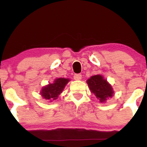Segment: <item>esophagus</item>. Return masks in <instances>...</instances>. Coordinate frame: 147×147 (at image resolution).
<instances>
[{"instance_id":"34e87169","label":"esophagus","mask_w":147,"mask_h":147,"mask_svg":"<svg viewBox=\"0 0 147 147\" xmlns=\"http://www.w3.org/2000/svg\"><path fill=\"white\" fill-rule=\"evenodd\" d=\"M82 75L81 74H75V75H74V79L75 80H80V79H82Z\"/></svg>"}]
</instances>
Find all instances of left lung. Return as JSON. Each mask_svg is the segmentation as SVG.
<instances>
[{"label":"left lung","instance_id":"8db88e82","mask_svg":"<svg viewBox=\"0 0 147 147\" xmlns=\"http://www.w3.org/2000/svg\"><path fill=\"white\" fill-rule=\"evenodd\" d=\"M87 84L91 92L96 96L101 103L105 102L113 95L112 86L102 75L92 76L87 80Z\"/></svg>","mask_w":147,"mask_h":147}]
</instances>
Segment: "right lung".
Masks as SVG:
<instances>
[{
    "instance_id": "1",
    "label": "right lung",
    "mask_w": 147,
    "mask_h": 147,
    "mask_svg": "<svg viewBox=\"0 0 147 147\" xmlns=\"http://www.w3.org/2000/svg\"><path fill=\"white\" fill-rule=\"evenodd\" d=\"M70 81L69 79L57 78L54 81V83L49 84L48 85L43 87L41 91V95L43 99H48L52 102L57 99L59 95L63 90L65 85Z\"/></svg>"
}]
</instances>
